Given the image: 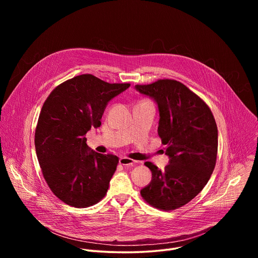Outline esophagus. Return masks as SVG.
I'll return each mask as SVG.
<instances>
[{
  "instance_id": "esophagus-1",
  "label": "esophagus",
  "mask_w": 258,
  "mask_h": 258,
  "mask_svg": "<svg viewBox=\"0 0 258 258\" xmlns=\"http://www.w3.org/2000/svg\"><path fill=\"white\" fill-rule=\"evenodd\" d=\"M119 164H121L123 166H133V165L136 164V161L131 159V158H128V157L122 156V157L119 158Z\"/></svg>"
}]
</instances>
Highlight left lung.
<instances>
[{
	"instance_id": "obj_1",
	"label": "left lung",
	"mask_w": 258,
	"mask_h": 258,
	"mask_svg": "<svg viewBox=\"0 0 258 258\" xmlns=\"http://www.w3.org/2000/svg\"><path fill=\"white\" fill-rule=\"evenodd\" d=\"M135 88L157 104L158 135L167 145L165 154L169 157L164 170L145 162L152 179L141 195L151 206L173 210L195 198L210 178L217 154L215 119L201 98L174 80Z\"/></svg>"
}]
</instances>
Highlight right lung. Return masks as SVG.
<instances>
[{"label": "right lung", "instance_id": "obj_1", "mask_svg": "<svg viewBox=\"0 0 258 258\" xmlns=\"http://www.w3.org/2000/svg\"><path fill=\"white\" fill-rule=\"evenodd\" d=\"M130 86L82 75L59 85L45 101L34 134L35 151L49 188L64 203L85 208L106 195L118 157L93 151L85 135L101 125L109 101Z\"/></svg>", "mask_w": 258, "mask_h": 258}]
</instances>
